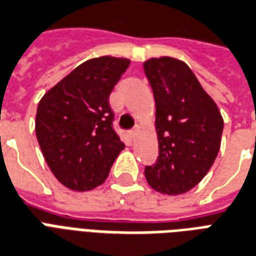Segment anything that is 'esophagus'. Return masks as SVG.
Here are the masks:
<instances>
[{"label": "esophagus", "mask_w": 256, "mask_h": 256, "mask_svg": "<svg viewBox=\"0 0 256 256\" xmlns=\"http://www.w3.org/2000/svg\"><path fill=\"white\" fill-rule=\"evenodd\" d=\"M140 130V126H135V128H134V130H132L130 132V138H135V135H136V134H138V130Z\"/></svg>", "instance_id": "esophagus-1"}]
</instances>
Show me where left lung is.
<instances>
[{
	"mask_svg": "<svg viewBox=\"0 0 256 256\" xmlns=\"http://www.w3.org/2000/svg\"><path fill=\"white\" fill-rule=\"evenodd\" d=\"M155 98L159 156L146 166L154 190L167 196L189 192L206 176L216 159L224 120L185 62L151 58L143 64Z\"/></svg>",
	"mask_w": 256,
	"mask_h": 256,
	"instance_id": "8db88e82",
	"label": "left lung"
}]
</instances>
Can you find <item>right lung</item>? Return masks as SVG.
Wrapping results in <instances>:
<instances>
[{"label": "right lung", "mask_w": 256, "mask_h": 256, "mask_svg": "<svg viewBox=\"0 0 256 256\" xmlns=\"http://www.w3.org/2000/svg\"><path fill=\"white\" fill-rule=\"evenodd\" d=\"M130 60L100 56L86 60L40 100L34 130L50 170L71 190L105 182L124 150L112 126L109 96Z\"/></svg>", "instance_id": "add662e5"}]
</instances>
